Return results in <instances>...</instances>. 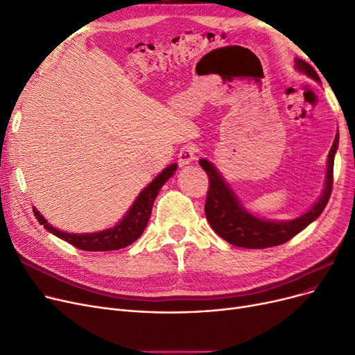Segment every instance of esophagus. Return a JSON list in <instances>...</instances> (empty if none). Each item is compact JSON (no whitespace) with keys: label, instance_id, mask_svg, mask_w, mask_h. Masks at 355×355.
<instances>
[{"label":"esophagus","instance_id":"obj_1","mask_svg":"<svg viewBox=\"0 0 355 355\" xmlns=\"http://www.w3.org/2000/svg\"><path fill=\"white\" fill-rule=\"evenodd\" d=\"M196 154H198V150L193 144L183 146L179 151V163L182 166H187V164L192 163L196 159Z\"/></svg>","mask_w":355,"mask_h":355}]
</instances>
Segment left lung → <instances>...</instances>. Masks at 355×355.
I'll return each mask as SVG.
<instances>
[{
    "mask_svg": "<svg viewBox=\"0 0 355 355\" xmlns=\"http://www.w3.org/2000/svg\"><path fill=\"white\" fill-rule=\"evenodd\" d=\"M294 67L299 73L313 78L320 83L319 76L313 67L304 62L303 60H294ZM339 144V132H336L334 144L328 154L326 162V178L322 195L319 200L311 205L304 214L293 220H265L253 216L243 204L240 202L236 192L225 182L220 170L214 163L207 159L200 160V166L205 170L209 178V189L205 202V216L220 237L230 245L246 248V249H265L272 248L288 242L291 237L299 234L306 227L313 223L324 209L329 201L334 182V160L335 153Z\"/></svg>",
    "mask_w": 355,
    "mask_h": 355,
    "instance_id": "obj_1",
    "label": "left lung"
}]
</instances>
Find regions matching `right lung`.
Listing matches in <instances>:
<instances>
[{
    "instance_id": "1",
    "label": "right lung",
    "mask_w": 355,
    "mask_h": 355,
    "mask_svg": "<svg viewBox=\"0 0 355 355\" xmlns=\"http://www.w3.org/2000/svg\"><path fill=\"white\" fill-rule=\"evenodd\" d=\"M176 168L178 163L168 164L162 173L155 176L153 182H150L148 185L139 192L137 200L132 202L130 209L126 211L123 218H121L115 225L110 227V229L94 233H68L49 224L48 220L37 211V208L33 207L35 217L37 218L40 225H44L49 233L62 239L64 242L71 243L77 249L89 252H107L126 248L134 243L146 230L155 196L159 195L164 183L175 175Z\"/></svg>"
}]
</instances>
